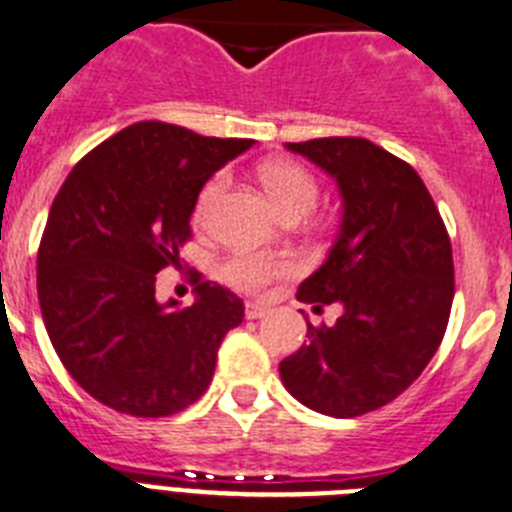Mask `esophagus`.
Listing matches in <instances>:
<instances>
[{
    "label": "esophagus",
    "instance_id": "34e87169",
    "mask_svg": "<svg viewBox=\"0 0 512 512\" xmlns=\"http://www.w3.org/2000/svg\"><path fill=\"white\" fill-rule=\"evenodd\" d=\"M265 313H267V308L260 306V303H247V306H245V316H247V319H252V321L262 319Z\"/></svg>",
    "mask_w": 512,
    "mask_h": 512
}]
</instances>
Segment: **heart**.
<instances>
[{
    "label": "heart",
    "mask_w": 512,
    "mask_h": 512,
    "mask_svg": "<svg viewBox=\"0 0 512 512\" xmlns=\"http://www.w3.org/2000/svg\"><path fill=\"white\" fill-rule=\"evenodd\" d=\"M260 178L267 193L273 196L275 206L288 219H298V216L308 214L319 201V181L306 165L296 163V160H270V163L262 165ZM224 188H227L224 173H216L211 181H206V186L196 196V206H193V219L196 222L204 224L209 219L211 209L216 206ZM293 270H296V262L290 257L260 255V252H237V255L227 257L219 267V273L229 285L247 290V293H257V290L267 288L273 280L283 278Z\"/></svg>",
    "instance_id": "b5f03b06"
}]
</instances>
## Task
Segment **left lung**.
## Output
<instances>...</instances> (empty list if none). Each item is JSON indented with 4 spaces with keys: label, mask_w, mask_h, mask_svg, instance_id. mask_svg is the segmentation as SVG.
I'll return each mask as SVG.
<instances>
[{
    "label": "left lung",
    "mask_w": 512,
    "mask_h": 512,
    "mask_svg": "<svg viewBox=\"0 0 512 512\" xmlns=\"http://www.w3.org/2000/svg\"><path fill=\"white\" fill-rule=\"evenodd\" d=\"M336 178L342 227L298 301L339 303L334 326L280 362L285 390L311 411L354 418L388 405L439 349L454 301L449 232L421 176L365 137L288 142Z\"/></svg>",
    "instance_id": "1"
}]
</instances>
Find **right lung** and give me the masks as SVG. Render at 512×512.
I'll list each match as a JSON object with an SVG mask.
<instances>
[{"instance_id": "right-lung-1", "label": "right lung", "mask_w": 512, "mask_h": 512, "mask_svg": "<svg viewBox=\"0 0 512 512\" xmlns=\"http://www.w3.org/2000/svg\"><path fill=\"white\" fill-rule=\"evenodd\" d=\"M250 145L137 122L78 160L50 206L38 250L45 329L68 375L117 413L163 418L196 403L245 319L232 290L201 273L183 311L155 301V280L181 267L204 183Z\"/></svg>"}]
</instances>
